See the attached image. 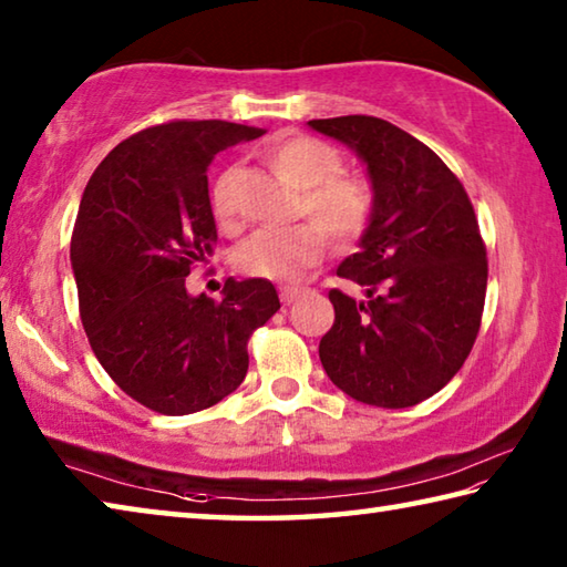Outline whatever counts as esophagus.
Here are the masks:
<instances>
[{
  "mask_svg": "<svg viewBox=\"0 0 567 567\" xmlns=\"http://www.w3.org/2000/svg\"><path fill=\"white\" fill-rule=\"evenodd\" d=\"M305 290L302 287H292V285H285V287H280V300L285 302V305H292L297 297H300Z\"/></svg>",
  "mask_w": 567,
  "mask_h": 567,
  "instance_id": "34e87169",
  "label": "esophagus"
}]
</instances>
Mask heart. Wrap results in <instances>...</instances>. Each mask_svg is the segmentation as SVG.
<instances>
[{
    "mask_svg": "<svg viewBox=\"0 0 567 567\" xmlns=\"http://www.w3.org/2000/svg\"><path fill=\"white\" fill-rule=\"evenodd\" d=\"M262 157L277 175L300 189L297 209L315 223L257 229L239 245L237 267L262 280H300L322 257L324 233L348 243L368 227L375 197L368 182L342 175L344 162L338 150L310 134L275 140L262 150ZM233 175L235 172H225L213 189V209L223 225L237 219Z\"/></svg>",
    "mask_w": 567,
    "mask_h": 567,
    "instance_id": "obj_1",
    "label": "heart"
}]
</instances>
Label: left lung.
I'll list each match as a JSON object with an SVG mask.
<instances>
[{"label":"left lung","mask_w":567,"mask_h":567,"mask_svg":"<svg viewBox=\"0 0 567 567\" xmlns=\"http://www.w3.org/2000/svg\"><path fill=\"white\" fill-rule=\"evenodd\" d=\"M307 124L364 162L375 197L360 249L338 267L368 300L330 290L322 368L364 405L412 408L455 378L477 338L487 260L475 209L445 162L395 124L364 114Z\"/></svg>","instance_id":"1"}]
</instances>
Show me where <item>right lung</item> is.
Listing matches in <instances>:
<instances>
[{"instance_id":"1","label":"right lung","mask_w":567,"mask_h":567,"mask_svg":"<svg viewBox=\"0 0 567 567\" xmlns=\"http://www.w3.org/2000/svg\"><path fill=\"white\" fill-rule=\"evenodd\" d=\"M262 130L167 122L120 142L84 187L70 260L80 318L107 375L162 415L217 405L247 375V340L280 310L262 277H227L223 300L185 277L217 243L207 167Z\"/></svg>"}]
</instances>
